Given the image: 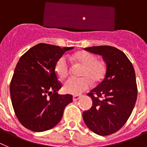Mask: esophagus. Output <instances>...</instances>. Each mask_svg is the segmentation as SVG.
Wrapping results in <instances>:
<instances>
[{"mask_svg": "<svg viewBox=\"0 0 147 147\" xmlns=\"http://www.w3.org/2000/svg\"><path fill=\"white\" fill-rule=\"evenodd\" d=\"M80 98V96H79V95H74L73 97H72V100H73V101H76V100H79Z\"/></svg>", "mask_w": 147, "mask_h": 147, "instance_id": "obj_1", "label": "esophagus"}]
</instances>
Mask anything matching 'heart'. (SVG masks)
<instances>
[{
    "mask_svg": "<svg viewBox=\"0 0 147 147\" xmlns=\"http://www.w3.org/2000/svg\"><path fill=\"white\" fill-rule=\"evenodd\" d=\"M72 59L83 65L80 75L81 78H70L64 83V89L71 94H80L92 86V80L94 82L101 80L105 76L106 67L105 62L96 59L94 54L87 51L75 53ZM55 72L60 79L64 80L69 74L70 67L67 57L63 55L55 64Z\"/></svg>",
    "mask_w": 147,
    "mask_h": 147,
    "instance_id": "1",
    "label": "heart"
}]
</instances>
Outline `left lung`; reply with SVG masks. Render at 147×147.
Here are the masks:
<instances>
[{
	"instance_id": "1",
	"label": "left lung",
	"mask_w": 147,
	"mask_h": 147,
	"mask_svg": "<svg viewBox=\"0 0 147 147\" xmlns=\"http://www.w3.org/2000/svg\"><path fill=\"white\" fill-rule=\"evenodd\" d=\"M84 50L102 55L106 65L102 81L88 96L92 106L83 113L92 132L108 136L125 125L133 111L138 94L134 68L122 51L111 46H94Z\"/></svg>"
}]
</instances>
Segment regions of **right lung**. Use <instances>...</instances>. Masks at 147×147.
Wrapping results in <instances>:
<instances>
[{"label": "right lung", "instance_id": "obj_1", "mask_svg": "<svg viewBox=\"0 0 147 147\" xmlns=\"http://www.w3.org/2000/svg\"><path fill=\"white\" fill-rule=\"evenodd\" d=\"M73 48L40 43L20 59L11 80L10 95L16 116L27 129L43 132L54 127L65 107L72 102V95L58 94L61 83L55 64Z\"/></svg>", "mask_w": 147, "mask_h": 147}]
</instances>
